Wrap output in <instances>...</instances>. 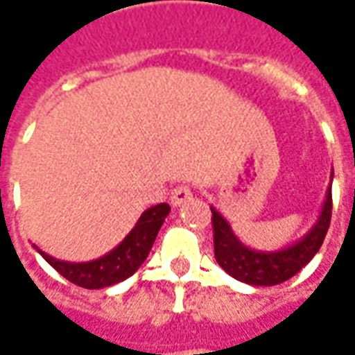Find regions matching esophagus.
Masks as SVG:
<instances>
[{
	"mask_svg": "<svg viewBox=\"0 0 355 355\" xmlns=\"http://www.w3.org/2000/svg\"><path fill=\"white\" fill-rule=\"evenodd\" d=\"M188 200H192V190H190V186L180 184V186H177L173 192H171V203H173L175 207L184 205Z\"/></svg>",
	"mask_w": 355,
	"mask_h": 355,
	"instance_id": "34e87169",
	"label": "esophagus"
}]
</instances>
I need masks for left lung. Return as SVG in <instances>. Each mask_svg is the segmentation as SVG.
Wrapping results in <instances>:
<instances>
[{"instance_id":"1","label":"left lung","mask_w":355,"mask_h":355,"mask_svg":"<svg viewBox=\"0 0 355 355\" xmlns=\"http://www.w3.org/2000/svg\"><path fill=\"white\" fill-rule=\"evenodd\" d=\"M333 175L335 173L331 171V182H333ZM331 209H333V200H331V184H329L325 201L312 228L289 245L274 251H262L245 245L236 236L230 223L218 213V209L211 207L216 262L226 274L247 285L272 287L287 282L293 275L298 274L320 251L331 224Z\"/></svg>"}]
</instances>
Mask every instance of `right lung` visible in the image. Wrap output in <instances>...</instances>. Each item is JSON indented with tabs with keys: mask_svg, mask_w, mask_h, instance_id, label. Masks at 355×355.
<instances>
[{
	"mask_svg": "<svg viewBox=\"0 0 355 355\" xmlns=\"http://www.w3.org/2000/svg\"><path fill=\"white\" fill-rule=\"evenodd\" d=\"M169 211L171 207L167 203H157L154 207L146 209L140 215L137 224L132 226V230L125 236L123 241H119L112 251L94 261H60V259H55L42 251L37 245H34V249L57 270L58 274L64 275L68 282L85 287V289H104V287L127 279L144 264L146 257L150 254V249L157 238V232L165 223Z\"/></svg>",
	"mask_w": 355,
	"mask_h": 355,
	"instance_id": "right-lung-1",
	"label": "right lung"
}]
</instances>
